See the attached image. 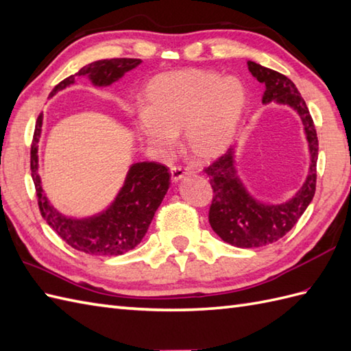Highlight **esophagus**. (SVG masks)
Listing matches in <instances>:
<instances>
[{
    "instance_id": "34e87169",
    "label": "esophagus",
    "mask_w": 351,
    "mask_h": 351,
    "mask_svg": "<svg viewBox=\"0 0 351 351\" xmlns=\"http://www.w3.org/2000/svg\"><path fill=\"white\" fill-rule=\"evenodd\" d=\"M186 174H187L186 171L183 168H180V167H173V168H171V180H173L174 183L180 182L182 178H184Z\"/></svg>"
}]
</instances>
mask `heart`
<instances>
[{
	"label": "heart",
	"mask_w": 351,
	"mask_h": 351,
	"mask_svg": "<svg viewBox=\"0 0 351 351\" xmlns=\"http://www.w3.org/2000/svg\"><path fill=\"white\" fill-rule=\"evenodd\" d=\"M136 130L160 155L174 149L182 131L183 150L198 164L216 160L229 149L245 107V90L235 79L205 70L156 74L141 90Z\"/></svg>",
	"instance_id": "1"
}]
</instances>
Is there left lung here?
<instances>
[{
  "mask_svg": "<svg viewBox=\"0 0 351 351\" xmlns=\"http://www.w3.org/2000/svg\"><path fill=\"white\" fill-rule=\"evenodd\" d=\"M249 71L256 80L265 84L262 104L287 106L296 111L304 125V134L308 143L310 168L304 184L292 198L281 204H267L247 191L245 184L235 168V147H230L226 155L205 168L213 187V202L208 213V220L213 230L225 243L253 249L278 241L292 229L296 221L313 201L315 192V167H317L319 141L317 132L310 116L304 98L295 83L267 66L253 61L247 62Z\"/></svg>",
  "mask_w": 351,
  "mask_h": 351,
  "instance_id": "obj_1",
  "label": "left lung"
}]
</instances>
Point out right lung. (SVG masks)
<instances>
[{
    "mask_svg": "<svg viewBox=\"0 0 351 351\" xmlns=\"http://www.w3.org/2000/svg\"><path fill=\"white\" fill-rule=\"evenodd\" d=\"M140 64L141 59L132 58L101 59L88 64L79 73L56 84L50 92V97L71 86L77 77H88L93 86H110ZM41 126L43 113L37 119L31 146V173L43 219L68 245L83 253L119 256L135 249L147 234L153 216L168 192L171 177L168 168L156 162H136L128 169L123 186L104 211L82 219L65 216L50 204L41 186L38 176Z\"/></svg>",
    "mask_w": 351,
    "mask_h": 351,
    "instance_id": "add662e5",
    "label": "right lung"
}]
</instances>
